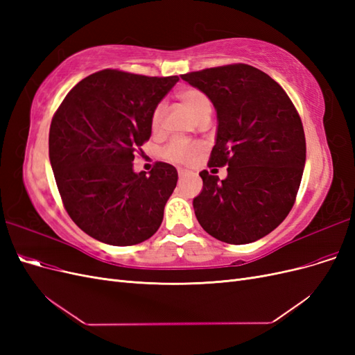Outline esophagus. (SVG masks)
I'll return each instance as SVG.
<instances>
[{
	"instance_id": "1",
	"label": "esophagus",
	"mask_w": 355,
	"mask_h": 355,
	"mask_svg": "<svg viewBox=\"0 0 355 355\" xmlns=\"http://www.w3.org/2000/svg\"><path fill=\"white\" fill-rule=\"evenodd\" d=\"M178 173H179V179H184V178L188 175V171L184 170V168H179Z\"/></svg>"
}]
</instances>
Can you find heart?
I'll return each instance as SVG.
<instances>
[{
  "label": "heart",
  "instance_id": "heart-1",
  "mask_svg": "<svg viewBox=\"0 0 355 355\" xmlns=\"http://www.w3.org/2000/svg\"><path fill=\"white\" fill-rule=\"evenodd\" d=\"M178 98L184 103L189 112L194 115L197 120L202 116H210L211 114V103L209 98L202 92L197 89H184L178 93ZM161 121H163V108H157L153 116V128L158 130ZM201 146L198 144H189L184 141H173L164 151L167 159L175 161V163H187L200 153Z\"/></svg>",
  "mask_w": 355,
  "mask_h": 355
}]
</instances>
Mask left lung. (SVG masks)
<instances>
[{
  "mask_svg": "<svg viewBox=\"0 0 355 355\" xmlns=\"http://www.w3.org/2000/svg\"><path fill=\"white\" fill-rule=\"evenodd\" d=\"M207 96L218 116L210 166L192 201L211 237L247 244L274 231L292 210L302 180L306 145L302 121L282 85L250 65H227L182 75Z\"/></svg>",
  "mask_w": 355,
  "mask_h": 355,
  "instance_id": "8db88e82",
  "label": "left lung"
}]
</instances>
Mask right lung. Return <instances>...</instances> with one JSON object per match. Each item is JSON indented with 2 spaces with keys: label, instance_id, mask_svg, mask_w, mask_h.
Instances as JSON below:
<instances>
[{
  "label": "right lung",
  "instance_id": "right-lung-1",
  "mask_svg": "<svg viewBox=\"0 0 355 355\" xmlns=\"http://www.w3.org/2000/svg\"><path fill=\"white\" fill-rule=\"evenodd\" d=\"M179 77L105 69L81 80L53 116L49 157L71 219L90 237L133 245L157 232L178 170L136 173V148L151 137L158 103Z\"/></svg>",
  "mask_w": 355,
  "mask_h": 355
}]
</instances>
